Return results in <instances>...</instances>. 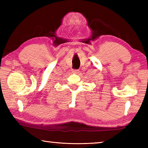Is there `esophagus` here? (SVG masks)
I'll use <instances>...</instances> for the list:
<instances>
[{"label":"esophagus","mask_w":148,"mask_h":148,"mask_svg":"<svg viewBox=\"0 0 148 148\" xmlns=\"http://www.w3.org/2000/svg\"><path fill=\"white\" fill-rule=\"evenodd\" d=\"M79 70H73V72L74 73H75V74H77V73H79Z\"/></svg>","instance_id":"obj_1"}]
</instances>
